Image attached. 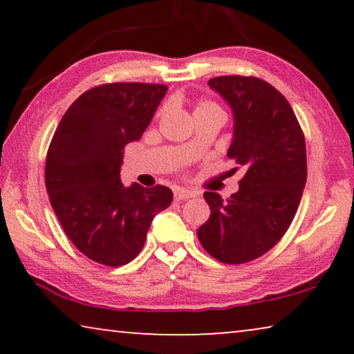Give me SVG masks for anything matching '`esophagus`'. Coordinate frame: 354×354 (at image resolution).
<instances>
[{"label": "esophagus", "instance_id": "34e87169", "mask_svg": "<svg viewBox=\"0 0 354 354\" xmlns=\"http://www.w3.org/2000/svg\"><path fill=\"white\" fill-rule=\"evenodd\" d=\"M195 196V193L192 190H185V188H177L176 192H174V198H176V201H185L188 198H193Z\"/></svg>", "mask_w": 354, "mask_h": 354}]
</instances>
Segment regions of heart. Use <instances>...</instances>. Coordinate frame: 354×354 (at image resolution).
Listing matches in <instances>:
<instances>
[{"label": "heart", "instance_id": "heart-1", "mask_svg": "<svg viewBox=\"0 0 354 354\" xmlns=\"http://www.w3.org/2000/svg\"><path fill=\"white\" fill-rule=\"evenodd\" d=\"M205 109H219L214 103H211V101H200V103L196 104L195 108V113L196 111H205Z\"/></svg>", "mask_w": 354, "mask_h": 354}]
</instances>
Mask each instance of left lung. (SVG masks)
<instances>
[{"label":"left lung","mask_w":354,"mask_h":354,"mask_svg":"<svg viewBox=\"0 0 354 354\" xmlns=\"http://www.w3.org/2000/svg\"><path fill=\"white\" fill-rule=\"evenodd\" d=\"M207 85L234 114L227 156L245 176L229 200L205 193L211 216L196 234L212 258L243 264L268 253L292 224L306 183V143L292 106L268 82L225 75Z\"/></svg>","instance_id":"obj_1"}]
</instances>
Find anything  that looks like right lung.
I'll use <instances>...</instances> for the list:
<instances>
[{"label":"right lung","mask_w":354,"mask_h":354,"mask_svg":"<svg viewBox=\"0 0 354 354\" xmlns=\"http://www.w3.org/2000/svg\"><path fill=\"white\" fill-rule=\"evenodd\" d=\"M167 86L106 84L80 95L62 115L48 148L45 182L53 209L80 253L118 268L142 251L171 188L125 187V145L138 142Z\"/></svg>","instance_id":"add662e5"}]
</instances>
